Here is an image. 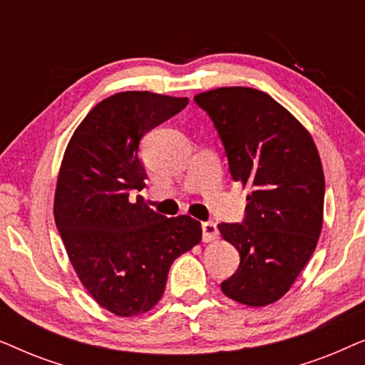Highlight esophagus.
<instances>
[{
    "mask_svg": "<svg viewBox=\"0 0 365 365\" xmlns=\"http://www.w3.org/2000/svg\"><path fill=\"white\" fill-rule=\"evenodd\" d=\"M217 237V224L212 221L202 222V241L211 242Z\"/></svg>",
    "mask_w": 365,
    "mask_h": 365,
    "instance_id": "esophagus-1",
    "label": "esophagus"
}]
</instances>
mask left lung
Here are the masks:
<instances>
[{"label": "left lung", "instance_id": "left-lung-1", "mask_svg": "<svg viewBox=\"0 0 365 365\" xmlns=\"http://www.w3.org/2000/svg\"><path fill=\"white\" fill-rule=\"evenodd\" d=\"M194 101L211 116L234 181L252 189L242 224H219L239 251L221 284L236 302L262 307L281 299L316 251L324 221V171L306 128L269 94L217 88Z\"/></svg>", "mask_w": 365, "mask_h": 365}]
</instances>
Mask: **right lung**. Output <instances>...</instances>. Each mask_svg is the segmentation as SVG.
<instances>
[{"instance_id":"right-lung-1","label":"right lung","mask_w":365,"mask_h":365,"mask_svg":"<svg viewBox=\"0 0 365 365\" xmlns=\"http://www.w3.org/2000/svg\"><path fill=\"white\" fill-rule=\"evenodd\" d=\"M187 103L149 91L113 94L88 113L64 151L54 221L89 296L119 317L156 306L174 259L202 239L196 219L161 216L131 197L148 178L139 141Z\"/></svg>"}]
</instances>
